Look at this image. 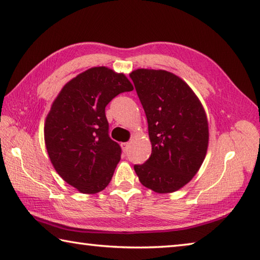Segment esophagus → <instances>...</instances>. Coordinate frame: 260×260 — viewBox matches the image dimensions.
<instances>
[{
	"label": "esophagus",
	"mask_w": 260,
	"mask_h": 260,
	"mask_svg": "<svg viewBox=\"0 0 260 260\" xmlns=\"http://www.w3.org/2000/svg\"><path fill=\"white\" fill-rule=\"evenodd\" d=\"M121 146H122V149L124 152H126L127 151V148H129V146H130V143H122L121 144Z\"/></svg>",
	"instance_id": "34e87169"
}]
</instances>
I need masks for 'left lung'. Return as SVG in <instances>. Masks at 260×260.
Returning a JSON list of instances; mask_svg holds the SVG:
<instances>
[{
	"instance_id": "obj_1",
	"label": "left lung",
	"mask_w": 260,
	"mask_h": 260,
	"mask_svg": "<svg viewBox=\"0 0 260 260\" xmlns=\"http://www.w3.org/2000/svg\"><path fill=\"white\" fill-rule=\"evenodd\" d=\"M146 114L152 154L135 171L145 187L172 193L189 183L206 157L208 118L200 99L179 76L139 68L130 74Z\"/></svg>"
}]
</instances>
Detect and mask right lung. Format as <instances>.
<instances>
[{
	"label": "right lung",
	"mask_w": 260,
	"mask_h": 260,
	"mask_svg": "<svg viewBox=\"0 0 260 260\" xmlns=\"http://www.w3.org/2000/svg\"><path fill=\"white\" fill-rule=\"evenodd\" d=\"M123 73L89 68L63 85L45 118L44 140L58 175L84 194L107 187L121 160V147L108 136L105 107L133 91Z\"/></svg>",
	"instance_id": "1"
}]
</instances>
